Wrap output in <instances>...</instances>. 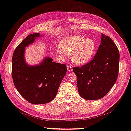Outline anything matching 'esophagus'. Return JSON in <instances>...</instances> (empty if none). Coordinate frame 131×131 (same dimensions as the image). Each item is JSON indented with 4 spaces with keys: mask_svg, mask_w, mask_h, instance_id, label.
<instances>
[{
    "mask_svg": "<svg viewBox=\"0 0 131 131\" xmlns=\"http://www.w3.org/2000/svg\"><path fill=\"white\" fill-rule=\"evenodd\" d=\"M67 69H68V72H73V69H72V66H70L69 65L67 66Z\"/></svg>",
    "mask_w": 131,
    "mask_h": 131,
    "instance_id": "esophagus-1",
    "label": "esophagus"
}]
</instances>
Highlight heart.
<instances>
[{"instance_id":"b5f03b06","label":"heart","mask_w":131,"mask_h":131,"mask_svg":"<svg viewBox=\"0 0 131 131\" xmlns=\"http://www.w3.org/2000/svg\"><path fill=\"white\" fill-rule=\"evenodd\" d=\"M59 52L72 55L73 61L77 65H84L91 60L96 50L94 40L81 36L65 37L59 43Z\"/></svg>"}]
</instances>
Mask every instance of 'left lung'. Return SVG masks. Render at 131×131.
Masks as SVG:
<instances>
[{
  "instance_id": "8db88e82",
  "label": "left lung",
  "mask_w": 131,
  "mask_h": 131,
  "mask_svg": "<svg viewBox=\"0 0 131 131\" xmlns=\"http://www.w3.org/2000/svg\"><path fill=\"white\" fill-rule=\"evenodd\" d=\"M119 62L118 48L109 37L102 34L101 44L92 60L73 68L80 95L87 100L105 96L117 80Z\"/></svg>"
}]
</instances>
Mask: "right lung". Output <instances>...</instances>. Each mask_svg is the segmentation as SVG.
I'll return each instance as SVG.
<instances>
[{
	"instance_id": "obj_1",
	"label": "right lung",
	"mask_w": 131,
	"mask_h": 131,
	"mask_svg": "<svg viewBox=\"0 0 131 131\" xmlns=\"http://www.w3.org/2000/svg\"><path fill=\"white\" fill-rule=\"evenodd\" d=\"M39 33L30 34L17 46L12 58L14 85L24 99L35 105L49 103L54 99L66 73V66L52 62L47 57L38 65H29L25 59V47L34 43Z\"/></svg>"
}]
</instances>
